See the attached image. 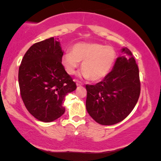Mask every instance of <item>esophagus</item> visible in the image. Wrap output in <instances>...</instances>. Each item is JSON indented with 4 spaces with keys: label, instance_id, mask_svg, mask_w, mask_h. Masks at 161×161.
I'll list each match as a JSON object with an SVG mask.
<instances>
[{
    "label": "esophagus",
    "instance_id": "34e87169",
    "mask_svg": "<svg viewBox=\"0 0 161 161\" xmlns=\"http://www.w3.org/2000/svg\"><path fill=\"white\" fill-rule=\"evenodd\" d=\"M76 85H77V86H81L83 85V83L82 82H80V81L76 80Z\"/></svg>",
    "mask_w": 161,
    "mask_h": 161
}]
</instances>
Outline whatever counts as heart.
<instances>
[{
    "label": "heart",
    "mask_w": 161,
    "mask_h": 161,
    "mask_svg": "<svg viewBox=\"0 0 161 161\" xmlns=\"http://www.w3.org/2000/svg\"><path fill=\"white\" fill-rule=\"evenodd\" d=\"M116 52L112 47L97 43H78L61 58V64L68 74L74 75L82 62L81 75L93 81L103 79L111 71L116 61Z\"/></svg>",
    "instance_id": "obj_1"
}]
</instances>
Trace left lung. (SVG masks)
Here are the masks:
<instances>
[{"label":"left lung","instance_id":"8db88e82","mask_svg":"<svg viewBox=\"0 0 161 161\" xmlns=\"http://www.w3.org/2000/svg\"><path fill=\"white\" fill-rule=\"evenodd\" d=\"M117 58L113 69L101 82L86 85V107L91 118L103 125L123 121L134 109L140 95L139 68L131 52Z\"/></svg>","mask_w":161,"mask_h":161}]
</instances>
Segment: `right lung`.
I'll use <instances>...</instances> for the list:
<instances>
[{
	"label": "right lung",
	"mask_w": 161,
	"mask_h": 161,
	"mask_svg": "<svg viewBox=\"0 0 161 161\" xmlns=\"http://www.w3.org/2000/svg\"><path fill=\"white\" fill-rule=\"evenodd\" d=\"M63 53L58 39L51 37L31 46L19 66L24 104L34 118L43 122L54 121L64 113V97L77 87L61 64Z\"/></svg>",
	"instance_id": "obj_1"
}]
</instances>
